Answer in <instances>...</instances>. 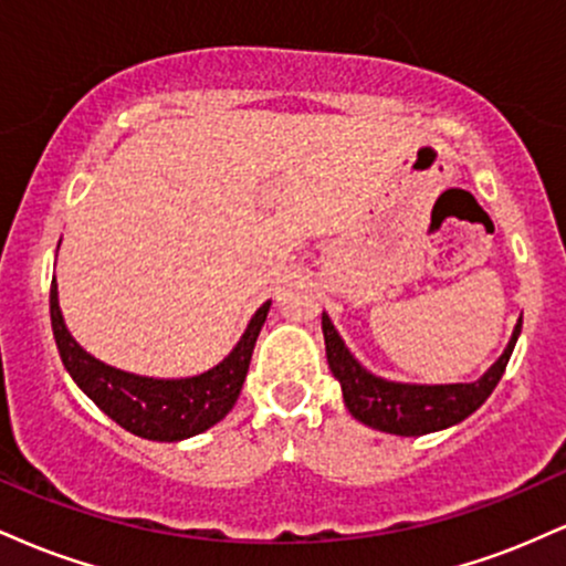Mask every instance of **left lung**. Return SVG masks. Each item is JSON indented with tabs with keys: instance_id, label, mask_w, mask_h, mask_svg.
Instances as JSON below:
<instances>
[{
	"instance_id": "left-lung-1",
	"label": "left lung",
	"mask_w": 566,
	"mask_h": 566,
	"mask_svg": "<svg viewBox=\"0 0 566 566\" xmlns=\"http://www.w3.org/2000/svg\"><path fill=\"white\" fill-rule=\"evenodd\" d=\"M322 333L329 369L340 380L348 412L375 431L396 433V437H423V433L460 423L484 405L486 396L495 391L503 378L516 337L522 333V319L513 329L509 348L482 380L454 382V386H407V382L375 378L348 354L327 316H322Z\"/></svg>"
}]
</instances>
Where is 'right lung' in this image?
I'll return each instance as SVG.
<instances>
[{
	"label": "right lung",
	"mask_w": 566,
	"mask_h": 566,
	"mask_svg": "<svg viewBox=\"0 0 566 566\" xmlns=\"http://www.w3.org/2000/svg\"><path fill=\"white\" fill-rule=\"evenodd\" d=\"M269 305L271 303H263L258 308L242 340L218 367L207 369L197 378L154 380L103 365L87 350L76 346V340L63 324L55 279L50 284V319H53V335L57 350H61L63 367L108 418L135 437L151 441H180L197 437L231 412L244 386L252 348L261 335Z\"/></svg>",
	"instance_id": "right-lung-1"
}]
</instances>
